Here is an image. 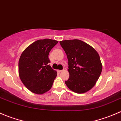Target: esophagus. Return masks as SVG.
I'll return each mask as SVG.
<instances>
[{
  "mask_svg": "<svg viewBox=\"0 0 121 121\" xmlns=\"http://www.w3.org/2000/svg\"><path fill=\"white\" fill-rule=\"evenodd\" d=\"M62 71H63V70H57V72L58 73H61V72H62Z\"/></svg>",
  "mask_w": 121,
  "mask_h": 121,
  "instance_id": "34e87169",
  "label": "esophagus"
}]
</instances>
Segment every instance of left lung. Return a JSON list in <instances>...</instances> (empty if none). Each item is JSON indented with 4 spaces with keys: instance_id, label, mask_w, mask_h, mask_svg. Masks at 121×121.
Segmentation results:
<instances>
[{
    "instance_id": "obj_1",
    "label": "left lung",
    "mask_w": 121,
    "mask_h": 121,
    "mask_svg": "<svg viewBox=\"0 0 121 121\" xmlns=\"http://www.w3.org/2000/svg\"><path fill=\"white\" fill-rule=\"evenodd\" d=\"M69 60V79L65 83L77 93H84L92 89L99 78L102 64L99 54L87 43L79 39L60 41Z\"/></svg>"
}]
</instances>
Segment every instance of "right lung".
<instances>
[{"label":"right lung","instance_id":"add662e5","mask_svg":"<svg viewBox=\"0 0 121 121\" xmlns=\"http://www.w3.org/2000/svg\"><path fill=\"white\" fill-rule=\"evenodd\" d=\"M58 43L51 39H39L22 52L19 60V76L32 93L42 95L52 87L57 71L49 65V52Z\"/></svg>","mask_w":121,"mask_h":121}]
</instances>
